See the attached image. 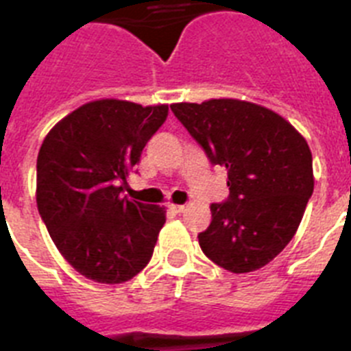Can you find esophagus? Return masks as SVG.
Wrapping results in <instances>:
<instances>
[{"instance_id":"obj_1","label":"esophagus","mask_w":351,"mask_h":351,"mask_svg":"<svg viewBox=\"0 0 351 351\" xmlns=\"http://www.w3.org/2000/svg\"><path fill=\"white\" fill-rule=\"evenodd\" d=\"M169 209L172 210V213H176V214H181V213H184L186 207L184 206H178V204H170Z\"/></svg>"}]
</instances>
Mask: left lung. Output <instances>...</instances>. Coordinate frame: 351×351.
<instances>
[{
    "label": "left lung",
    "mask_w": 351,
    "mask_h": 351,
    "mask_svg": "<svg viewBox=\"0 0 351 351\" xmlns=\"http://www.w3.org/2000/svg\"><path fill=\"white\" fill-rule=\"evenodd\" d=\"M213 165L228 170L225 202L198 234L207 258L243 274L267 265L291 237L313 195L308 142L283 117L241 100L170 105Z\"/></svg>",
    "instance_id": "1"
}]
</instances>
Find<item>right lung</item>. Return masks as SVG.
Returning a JSON list of instances; mask_svg holds the SVG:
<instances>
[{"label":"right lung","mask_w":351,"mask_h":351,"mask_svg":"<svg viewBox=\"0 0 351 351\" xmlns=\"http://www.w3.org/2000/svg\"><path fill=\"white\" fill-rule=\"evenodd\" d=\"M169 107L86 104L61 119L36 160V204L56 247L96 283L132 280L153 256L165 209L121 197Z\"/></svg>","instance_id":"1"}]
</instances>
